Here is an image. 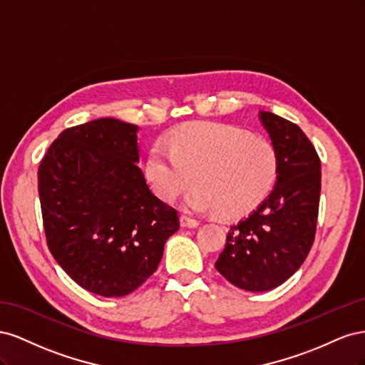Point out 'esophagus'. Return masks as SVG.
I'll return each instance as SVG.
<instances>
[{
	"mask_svg": "<svg viewBox=\"0 0 365 365\" xmlns=\"http://www.w3.org/2000/svg\"><path fill=\"white\" fill-rule=\"evenodd\" d=\"M197 225H200V220L193 219L189 215H181V227H184V228H196Z\"/></svg>",
	"mask_w": 365,
	"mask_h": 365,
	"instance_id": "34e87169",
	"label": "esophagus"
}]
</instances>
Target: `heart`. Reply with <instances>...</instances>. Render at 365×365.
I'll list each match as a JSON object with an SVG mask.
<instances>
[{
  "instance_id": "heart-1",
  "label": "heart",
  "mask_w": 365,
  "mask_h": 365,
  "mask_svg": "<svg viewBox=\"0 0 365 365\" xmlns=\"http://www.w3.org/2000/svg\"><path fill=\"white\" fill-rule=\"evenodd\" d=\"M145 176L163 202L172 204L190 184L185 205L193 212L236 219L272 192L279 155L269 141L224 123H187L155 145Z\"/></svg>"
}]
</instances>
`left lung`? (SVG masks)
Segmentation results:
<instances>
[{
  "label": "left lung",
  "instance_id": "1",
  "mask_svg": "<svg viewBox=\"0 0 365 365\" xmlns=\"http://www.w3.org/2000/svg\"><path fill=\"white\" fill-rule=\"evenodd\" d=\"M279 155L272 192L254 212L231 225L216 269L240 289L277 288L302 267L317 230L322 163L311 140L292 121L260 111Z\"/></svg>",
  "mask_w": 365,
  "mask_h": 365
}]
</instances>
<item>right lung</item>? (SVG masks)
Returning <instances> with one entry per match:
<instances>
[{"mask_svg": "<svg viewBox=\"0 0 365 365\" xmlns=\"http://www.w3.org/2000/svg\"><path fill=\"white\" fill-rule=\"evenodd\" d=\"M138 126L97 118L61 132L38 169L53 257L83 289L123 297L157 271L180 230L176 210L138 168Z\"/></svg>", "mask_w": 365, "mask_h": 365, "instance_id": "add662e5", "label": "right lung"}]
</instances>
